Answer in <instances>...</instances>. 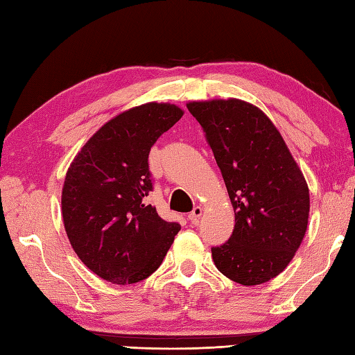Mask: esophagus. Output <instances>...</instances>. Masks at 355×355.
Returning <instances> with one entry per match:
<instances>
[{"label":"esophagus","mask_w":355,"mask_h":355,"mask_svg":"<svg viewBox=\"0 0 355 355\" xmlns=\"http://www.w3.org/2000/svg\"><path fill=\"white\" fill-rule=\"evenodd\" d=\"M201 215H202V209L200 206H197V207H193V210H192L189 215H187V218H189V221L192 224H198Z\"/></svg>","instance_id":"34e87169"}]
</instances>
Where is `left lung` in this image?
Masks as SVG:
<instances>
[{
    "label": "left lung",
    "mask_w": 355,
    "mask_h": 355,
    "mask_svg": "<svg viewBox=\"0 0 355 355\" xmlns=\"http://www.w3.org/2000/svg\"><path fill=\"white\" fill-rule=\"evenodd\" d=\"M212 148L235 210L227 243L212 247L216 268L233 282L259 285L282 273L305 236L310 192L281 132L239 99L189 102Z\"/></svg>",
    "instance_id": "8db88e82"
}]
</instances>
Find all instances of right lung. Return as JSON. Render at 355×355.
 <instances>
[{
    "mask_svg": "<svg viewBox=\"0 0 355 355\" xmlns=\"http://www.w3.org/2000/svg\"><path fill=\"white\" fill-rule=\"evenodd\" d=\"M182 116L171 103L128 110L105 123L67 171V236L79 259L105 281L126 285L153 275L182 229L146 202L153 191L149 150Z\"/></svg>",
    "mask_w": 355,
    "mask_h": 355,
    "instance_id": "obj_1",
    "label": "right lung"
}]
</instances>
